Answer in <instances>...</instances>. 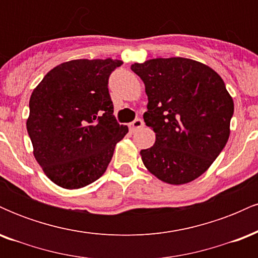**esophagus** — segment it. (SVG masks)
<instances>
[{
  "mask_svg": "<svg viewBox=\"0 0 258 258\" xmlns=\"http://www.w3.org/2000/svg\"><path fill=\"white\" fill-rule=\"evenodd\" d=\"M143 126H144V122L142 119H136L135 121H132V122L130 123V128H131V131L133 132L137 131L139 128H142Z\"/></svg>",
  "mask_w": 258,
  "mask_h": 258,
  "instance_id": "esophagus-1",
  "label": "esophagus"
}]
</instances>
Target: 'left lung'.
Instances as JSON below:
<instances>
[{
    "mask_svg": "<svg viewBox=\"0 0 258 258\" xmlns=\"http://www.w3.org/2000/svg\"><path fill=\"white\" fill-rule=\"evenodd\" d=\"M143 80L148 110L143 119L155 144L141 150L144 166L168 184L201 176L226 147L234 103L223 80L207 65L188 58L135 63Z\"/></svg>",
    "mask_w": 258,
    "mask_h": 258,
    "instance_id": "1",
    "label": "left lung"
}]
</instances>
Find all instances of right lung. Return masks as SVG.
Listing matches in <instances>:
<instances>
[{"instance_id": "right-lung-1", "label": "right lung", "mask_w": 258, "mask_h": 258, "mask_svg": "<svg viewBox=\"0 0 258 258\" xmlns=\"http://www.w3.org/2000/svg\"><path fill=\"white\" fill-rule=\"evenodd\" d=\"M117 59H76L53 68L30 97L26 121L35 159L53 183L79 189L105 172L128 127L117 122L108 82Z\"/></svg>"}]
</instances>
